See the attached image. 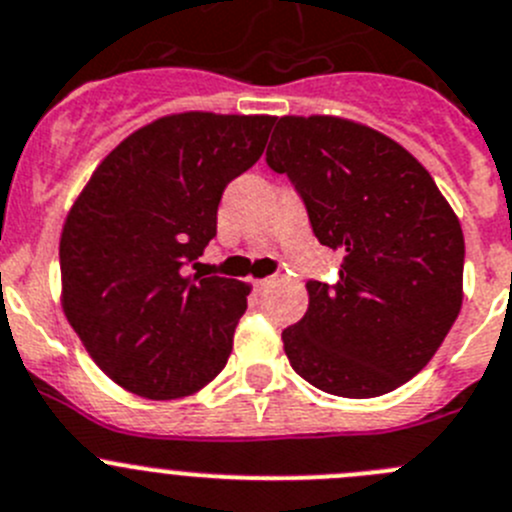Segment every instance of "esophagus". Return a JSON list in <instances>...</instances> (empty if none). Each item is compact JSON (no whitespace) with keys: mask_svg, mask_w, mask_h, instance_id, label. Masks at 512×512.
I'll use <instances>...</instances> for the list:
<instances>
[{"mask_svg":"<svg viewBox=\"0 0 512 512\" xmlns=\"http://www.w3.org/2000/svg\"><path fill=\"white\" fill-rule=\"evenodd\" d=\"M270 283H272V278H262V280H255V288H257V290H265L267 285H270Z\"/></svg>","mask_w":512,"mask_h":512,"instance_id":"34e87169","label":"esophagus"}]
</instances>
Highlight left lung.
Masks as SVG:
<instances>
[{"label":"left lung","instance_id":"left-lung-1","mask_svg":"<svg viewBox=\"0 0 512 512\" xmlns=\"http://www.w3.org/2000/svg\"><path fill=\"white\" fill-rule=\"evenodd\" d=\"M265 161L341 252L336 285L308 280V310L285 328L295 374L371 399L417 376L462 305L465 237L429 171L384 133L336 116L275 118Z\"/></svg>","mask_w":512,"mask_h":512}]
</instances>
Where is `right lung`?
Returning a JSON list of instances; mask_svg holds the SVG:
<instances>
[{
    "mask_svg": "<svg viewBox=\"0 0 512 512\" xmlns=\"http://www.w3.org/2000/svg\"><path fill=\"white\" fill-rule=\"evenodd\" d=\"M272 123L159 118L100 161L70 209L62 310L100 371L131 394L189 396L227 364L250 285L186 267L217 237L222 191L260 159Z\"/></svg>",
    "mask_w": 512,
    "mask_h": 512,
    "instance_id": "add662e5",
    "label": "right lung"
}]
</instances>
